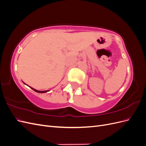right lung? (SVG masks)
Returning <instances> with one entry per match:
<instances>
[{
	"label": "right lung",
	"mask_w": 146,
	"mask_h": 146,
	"mask_svg": "<svg viewBox=\"0 0 146 146\" xmlns=\"http://www.w3.org/2000/svg\"><path fill=\"white\" fill-rule=\"evenodd\" d=\"M24 84H25L24 82H23ZM28 86V85H27ZM30 88H31V89H32L33 91H35V92H39V93H45V92H48V91H49V90H47V91H38V90H35V89H34V88H32V87H30Z\"/></svg>",
	"instance_id": "right-lung-1"
}]
</instances>
